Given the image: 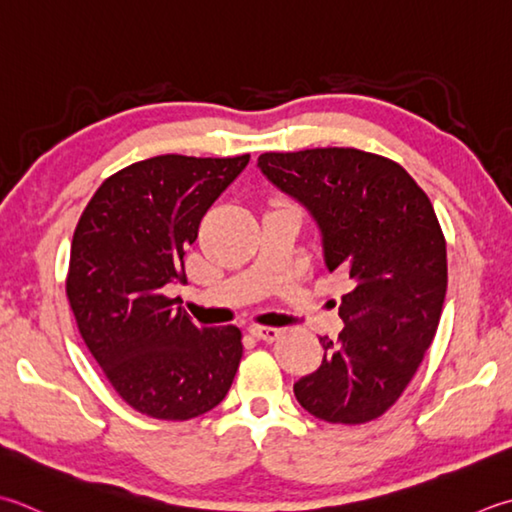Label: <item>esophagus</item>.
I'll list each match as a JSON object with an SVG mask.
<instances>
[{"label": "esophagus", "mask_w": 512, "mask_h": 512, "mask_svg": "<svg viewBox=\"0 0 512 512\" xmlns=\"http://www.w3.org/2000/svg\"><path fill=\"white\" fill-rule=\"evenodd\" d=\"M250 335L262 339V342H273L279 337V328L273 326H250Z\"/></svg>", "instance_id": "1"}]
</instances>
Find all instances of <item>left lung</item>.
I'll use <instances>...</instances> for the list:
<instances>
[{
	"instance_id": "obj_1",
	"label": "left lung",
	"mask_w": 512,
	"mask_h": 512,
	"mask_svg": "<svg viewBox=\"0 0 512 512\" xmlns=\"http://www.w3.org/2000/svg\"><path fill=\"white\" fill-rule=\"evenodd\" d=\"M257 168L319 228L342 297L337 342L295 382L297 402L330 424H366L393 406L422 364L446 297V242L433 204L406 170L357 148L264 153Z\"/></svg>"
}]
</instances>
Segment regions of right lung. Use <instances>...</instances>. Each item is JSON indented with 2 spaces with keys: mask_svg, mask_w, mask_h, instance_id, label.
Wrapping results in <instances>:
<instances>
[{
  "mask_svg": "<svg viewBox=\"0 0 512 512\" xmlns=\"http://www.w3.org/2000/svg\"><path fill=\"white\" fill-rule=\"evenodd\" d=\"M250 155H159L97 188L70 246L66 295L108 382L142 415L186 422L226 397L242 330L206 328L164 286L186 284L184 255Z\"/></svg>",
  "mask_w": 512,
  "mask_h": 512,
  "instance_id": "right-lung-1",
  "label": "right lung"
}]
</instances>
